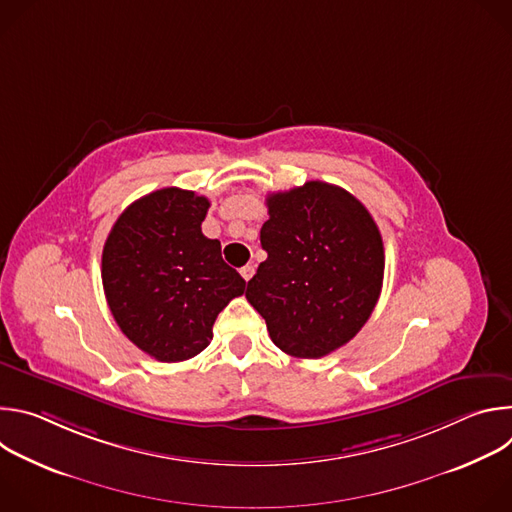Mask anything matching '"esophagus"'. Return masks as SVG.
<instances>
[{
	"label": "esophagus",
	"mask_w": 512,
	"mask_h": 512,
	"mask_svg": "<svg viewBox=\"0 0 512 512\" xmlns=\"http://www.w3.org/2000/svg\"><path fill=\"white\" fill-rule=\"evenodd\" d=\"M253 273H255V267H253V265H245V267H241V275H243V279H245V281H249V279L253 277Z\"/></svg>",
	"instance_id": "34e87169"
}]
</instances>
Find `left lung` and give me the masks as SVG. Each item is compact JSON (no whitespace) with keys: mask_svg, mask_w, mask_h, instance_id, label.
<instances>
[{"mask_svg":"<svg viewBox=\"0 0 512 512\" xmlns=\"http://www.w3.org/2000/svg\"><path fill=\"white\" fill-rule=\"evenodd\" d=\"M261 227L267 259L247 285L277 348L320 358L352 340L383 287L377 223L350 192L320 180L267 196Z\"/></svg>","mask_w":512,"mask_h":512,"instance_id":"1","label":"left lung"}]
</instances>
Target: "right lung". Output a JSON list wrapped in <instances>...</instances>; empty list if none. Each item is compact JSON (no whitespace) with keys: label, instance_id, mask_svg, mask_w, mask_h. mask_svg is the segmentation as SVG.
Here are the masks:
<instances>
[{"label":"right lung","instance_id":"1","mask_svg":"<svg viewBox=\"0 0 512 512\" xmlns=\"http://www.w3.org/2000/svg\"><path fill=\"white\" fill-rule=\"evenodd\" d=\"M208 206L192 190H156L121 212L103 247V289L117 326L162 362L202 352L216 316L245 294L221 241L202 235Z\"/></svg>","mask_w":512,"mask_h":512}]
</instances>
